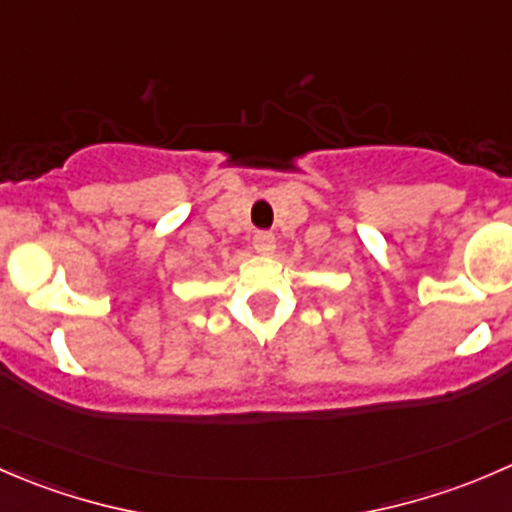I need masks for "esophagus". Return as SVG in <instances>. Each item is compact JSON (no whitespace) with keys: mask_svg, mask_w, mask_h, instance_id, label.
I'll list each match as a JSON object with an SVG mask.
<instances>
[{"mask_svg":"<svg viewBox=\"0 0 512 512\" xmlns=\"http://www.w3.org/2000/svg\"><path fill=\"white\" fill-rule=\"evenodd\" d=\"M252 247H255V252H260V255H272V252H275V235L267 230L255 232V237H252Z\"/></svg>","mask_w":512,"mask_h":512,"instance_id":"34e87169","label":"esophagus"}]
</instances>
